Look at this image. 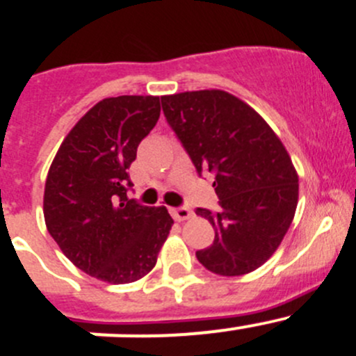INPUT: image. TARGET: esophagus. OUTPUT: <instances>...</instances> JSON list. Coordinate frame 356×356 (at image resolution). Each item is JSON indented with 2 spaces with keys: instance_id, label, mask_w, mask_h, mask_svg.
I'll return each mask as SVG.
<instances>
[{
  "instance_id": "esophagus-1",
  "label": "esophagus",
  "mask_w": 356,
  "mask_h": 356,
  "mask_svg": "<svg viewBox=\"0 0 356 356\" xmlns=\"http://www.w3.org/2000/svg\"><path fill=\"white\" fill-rule=\"evenodd\" d=\"M170 213H172V217L175 218V220H188V218H191L193 215V211L189 210L188 207H177V208H170Z\"/></svg>"
}]
</instances>
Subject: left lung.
I'll return each instance as SVG.
<instances>
[{"label":"left lung","instance_id":"1","mask_svg":"<svg viewBox=\"0 0 356 356\" xmlns=\"http://www.w3.org/2000/svg\"><path fill=\"white\" fill-rule=\"evenodd\" d=\"M161 106L198 174L215 175L222 210H196L215 229L213 245L196 258L225 277L257 270L296 211L298 174L288 149L257 111L222 89L161 96Z\"/></svg>","mask_w":356,"mask_h":356}]
</instances>
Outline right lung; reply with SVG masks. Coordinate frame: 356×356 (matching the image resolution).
Segmentation results:
<instances>
[{"label":"right lung","instance_id":"right-lung-1","mask_svg":"<svg viewBox=\"0 0 356 356\" xmlns=\"http://www.w3.org/2000/svg\"><path fill=\"white\" fill-rule=\"evenodd\" d=\"M158 117V96L102 99L72 127L46 177L48 232L75 267L103 282L152 272L174 224L165 207L127 198V168Z\"/></svg>","mask_w":356,"mask_h":356}]
</instances>
